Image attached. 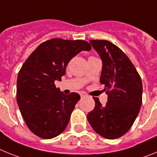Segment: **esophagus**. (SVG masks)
Returning a JSON list of instances; mask_svg holds the SVG:
<instances>
[{"label": "esophagus", "instance_id": "esophagus-1", "mask_svg": "<svg viewBox=\"0 0 157 157\" xmlns=\"http://www.w3.org/2000/svg\"><path fill=\"white\" fill-rule=\"evenodd\" d=\"M80 96H81V98H84L86 96V94H84V93H80Z\"/></svg>", "mask_w": 157, "mask_h": 157}]
</instances>
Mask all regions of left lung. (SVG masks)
Segmentation results:
<instances>
[{"label":"left lung","instance_id":"obj_1","mask_svg":"<svg viewBox=\"0 0 157 157\" xmlns=\"http://www.w3.org/2000/svg\"><path fill=\"white\" fill-rule=\"evenodd\" d=\"M102 60L100 82L105 85L108 102L102 105L94 98L95 107L87 120L96 132L116 139L132 127L142 102V82L132 62L116 45L106 40H90Z\"/></svg>","mask_w":157,"mask_h":157}]
</instances>
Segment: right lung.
Listing matches in <instances>:
<instances>
[{
    "instance_id": "add662e5",
    "label": "right lung",
    "mask_w": 157,
    "mask_h": 157,
    "mask_svg": "<svg viewBox=\"0 0 157 157\" xmlns=\"http://www.w3.org/2000/svg\"><path fill=\"white\" fill-rule=\"evenodd\" d=\"M82 40L53 38L42 42L22 66L17 78L16 100L23 120L31 132L44 139L63 132L79 94L66 95L54 82L61 81L66 67L81 51H90Z\"/></svg>"
}]
</instances>
